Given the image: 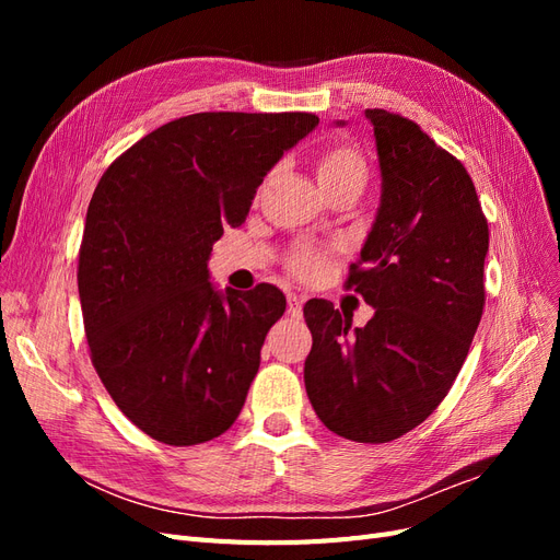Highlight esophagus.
<instances>
[{"label":"esophagus","mask_w":560,"mask_h":560,"mask_svg":"<svg viewBox=\"0 0 560 560\" xmlns=\"http://www.w3.org/2000/svg\"><path fill=\"white\" fill-rule=\"evenodd\" d=\"M287 313H290L292 317H301L303 315V299L296 296V294H290L287 296Z\"/></svg>","instance_id":"1"}]
</instances>
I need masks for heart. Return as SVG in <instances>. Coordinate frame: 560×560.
I'll return each instance as SVG.
<instances>
[{
  "mask_svg": "<svg viewBox=\"0 0 560 560\" xmlns=\"http://www.w3.org/2000/svg\"><path fill=\"white\" fill-rule=\"evenodd\" d=\"M315 173L322 191L327 196L338 189H346V186H360V189H364L369 182V165L364 154L358 147L348 142L334 144L322 151L315 163ZM329 261V249L296 247L290 252V257H287V268H290V273L299 280H317L325 276Z\"/></svg>",
  "mask_w": 560,
  "mask_h": 560,
  "instance_id": "b5f03b06",
  "label": "heart"
}]
</instances>
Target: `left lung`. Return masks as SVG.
<instances>
[{
	"mask_svg": "<svg viewBox=\"0 0 560 560\" xmlns=\"http://www.w3.org/2000/svg\"><path fill=\"white\" fill-rule=\"evenodd\" d=\"M383 175L376 224L348 290L374 317L313 299L303 366L317 418L350 442L385 444L425 420L460 374L486 306L488 222L465 165L411 118L366 109Z\"/></svg>",
	"mask_w": 560,
	"mask_h": 560,
	"instance_id": "obj_1",
	"label": "left lung"
}]
</instances>
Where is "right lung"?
Here are the masks:
<instances>
[{"label": "right lung", "instance_id": "1", "mask_svg": "<svg viewBox=\"0 0 560 560\" xmlns=\"http://www.w3.org/2000/svg\"><path fill=\"white\" fill-rule=\"evenodd\" d=\"M308 112H200L151 130L100 177L79 247L91 362L121 413L167 446L224 434L287 301L261 282L217 294L212 243L317 126Z\"/></svg>", "mask_w": 560, "mask_h": 560}]
</instances>
